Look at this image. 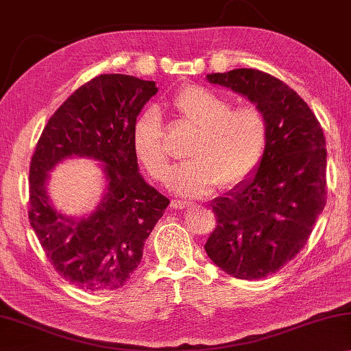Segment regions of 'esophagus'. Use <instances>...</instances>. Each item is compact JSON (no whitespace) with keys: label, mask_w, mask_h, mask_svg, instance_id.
<instances>
[{"label":"esophagus","mask_w":351,"mask_h":351,"mask_svg":"<svg viewBox=\"0 0 351 351\" xmlns=\"http://www.w3.org/2000/svg\"><path fill=\"white\" fill-rule=\"evenodd\" d=\"M191 204V202H186V199H171V208L173 209H184Z\"/></svg>","instance_id":"esophagus-1"}]
</instances>
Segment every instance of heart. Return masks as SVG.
I'll use <instances>...</instances> for the list:
<instances>
[{
  "label": "heart",
  "instance_id": "b5f03b06",
  "mask_svg": "<svg viewBox=\"0 0 351 351\" xmlns=\"http://www.w3.org/2000/svg\"><path fill=\"white\" fill-rule=\"evenodd\" d=\"M171 108L180 120L197 128L187 156L170 180L175 192L202 197L219 184L234 186L252 173L263 158L267 123L254 106H237L206 87L189 86L176 93ZM132 145L147 171L159 181L170 173V156L164 145V126L158 110L138 115L132 130Z\"/></svg>",
  "mask_w": 351,
  "mask_h": 351
}]
</instances>
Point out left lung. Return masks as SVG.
<instances>
[{"label":"left lung","instance_id":"1","mask_svg":"<svg viewBox=\"0 0 351 351\" xmlns=\"http://www.w3.org/2000/svg\"><path fill=\"white\" fill-rule=\"evenodd\" d=\"M248 98L267 123L256 171L210 203L217 226L204 250L239 280H261L300 253L326 204V143L313 110L295 90L253 69L206 75Z\"/></svg>","mask_w":351,"mask_h":351}]
</instances>
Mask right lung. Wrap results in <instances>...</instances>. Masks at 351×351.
Here are the masks:
<instances>
[{
  "label": "right lung",
  "mask_w": 351,
  "mask_h": 351,
  "mask_svg": "<svg viewBox=\"0 0 351 351\" xmlns=\"http://www.w3.org/2000/svg\"><path fill=\"white\" fill-rule=\"evenodd\" d=\"M158 93L154 81L99 75L56 110L38 138L29 167V221L49 263L71 285L108 292L130 280L145 241L169 198L138 173L132 130ZM71 157L100 162L105 192L92 213L69 217L53 208L49 171Z\"/></svg>",
  "instance_id": "1"
}]
</instances>
